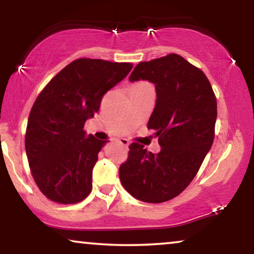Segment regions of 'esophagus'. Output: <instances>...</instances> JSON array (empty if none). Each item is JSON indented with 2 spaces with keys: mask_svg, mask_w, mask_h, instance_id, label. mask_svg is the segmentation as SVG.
<instances>
[{
  "mask_svg": "<svg viewBox=\"0 0 254 254\" xmlns=\"http://www.w3.org/2000/svg\"><path fill=\"white\" fill-rule=\"evenodd\" d=\"M118 141H119V143L125 145V147H128V145H129V141L126 140V138H120V140H118Z\"/></svg>",
  "mask_w": 254,
  "mask_h": 254,
  "instance_id": "34e87169",
  "label": "esophagus"
}]
</instances>
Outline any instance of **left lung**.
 I'll return each mask as SVG.
<instances>
[{"label":"left lung","mask_w":254,"mask_h":254,"mask_svg":"<svg viewBox=\"0 0 254 254\" xmlns=\"http://www.w3.org/2000/svg\"><path fill=\"white\" fill-rule=\"evenodd\" d=\"M141 79L155 84L148 129L155 131L161 151L131 143L119 177L130 195L161 203L179 195L199 171L214 141L217 103L206 75L178 54L140 62L129 81Z\"/></svg>","instance_id":"obj_1"}]
</instances>
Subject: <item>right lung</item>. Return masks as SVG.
<instances>
[{"instance_id":"obj_1","label":"right lung","mask_w":254,"mask_h":254,"mask_svg":"<svg viewBox=\"0 0 254 254\" xmlns=\"http://www.w3.org/2000/svg\"><path fill=\"white\" fill-rule=\"evenodd\" d=\"M133 68L126 62L78 59L45 86L31 110L25 135L27 161L39 190L59 203H77L92 190V170L109 141L83 129L103 96Z\"/></svg>"}]
</instances>
